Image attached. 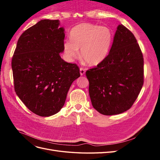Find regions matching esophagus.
<instances>
[{
  "label": "esophagus",
  "instance_id": "obj_1",
  "mask_svg": "<svg viewBox=\"0 0 160 160\" xmlns=\"http://www.w3.org/2000/svg\"><path fill=\"white\" fill-rule=\"evenodd\" d=\"M79 70H80V75H83L84 74H85V69H83V68H81L79 69Z\"/></svg>",
  "mask_w": 160,
  "mask_h": 160
}]
</instances>
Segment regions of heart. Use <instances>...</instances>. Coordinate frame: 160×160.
<instances>
[{
    "mask_svg": "<svg viewBox=\"0 0 160 160\" xmlns=\"http://www.w3.org/2000/svg\"><path fill=\"white\" fill-rule=\"evenodd\" d=\"M112 42L109 28L84 22L77 25L70 32V40L63 42V51L68 61L80 55L87 63L95 66L107 57Z\"/></svg>",
    "mask_w": 160,
    "mask_h": 160,
    "instance_id": "obj_1",
    "label": "heart"
}]
</instances>
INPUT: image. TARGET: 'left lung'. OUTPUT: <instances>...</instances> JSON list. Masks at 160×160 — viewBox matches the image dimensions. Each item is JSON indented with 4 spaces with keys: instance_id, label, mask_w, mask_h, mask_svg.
<instances>
[{
    "instance_id": "left-lung-1",
    "label": "left lung",
    "mask_w": 160,
    "mask_h": 160,
    "mask_svg": "<svg viewBox=\"0 0 160 160\" xmlns=\"http://www.w3.org/2000/svg\"><path fill=\"white\" fill-rule=\"evenodd\" d=\"M91 103L99 113L117 115L128 110L143 84V58L133 33L119 25L108 55L86 71Z\"/></svg>"
}]
</instances>
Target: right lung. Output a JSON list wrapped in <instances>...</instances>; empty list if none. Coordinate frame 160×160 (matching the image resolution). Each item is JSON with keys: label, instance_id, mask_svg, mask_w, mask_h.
Masks as SVG:
<instances>
[{"label": "right lung", "instance_id": "add662e5", "mask_svg": "<svg viewBox=\"0 0 160 160\" xmlns=\"http://www.w3.org/2000/svg\"><path fill=\"white\" fill-rule=\"evenodd\" d=\"M59 25V20L43 19L28 28L19 37L12 59L17 95L42 117L59 112L72 83L80 77L77 65L60 57L65 29Z\"/></svg>", "mask_w": 160, "mask_h": 160}]
</instances>
